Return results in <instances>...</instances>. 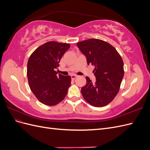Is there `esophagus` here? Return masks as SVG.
Returning a JSON list of instances; mask_svg holds the SVG:
<instances>
[{"label":"esophagus","mask_w":150,"mask_h":150,"mask_svg":"<svg viewBox=\"0 0 150 150\" xmlns=\"http://www.w3.org/2000/svg\"><path fill=\"white\" fill-rule=\"evenodd\" d=\"M71 77L72 79H75L77 78V77H78V76H76V75H71Z\"/></svg>","instance_id":"34e87169"}]
</instances>
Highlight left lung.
<instances>
[{
  "mask_svg": "<svg viewBox=\"0 0 150 150\" xmlns=\"http://www.w3.org/2000/svg\"><path fill=\"white\" fill-rule=\"evenodd\" d=\"M77 46L86 56L88 64L94 66L93 72L96 79L93 83L86 77V84L81 88V94L91 105L106 106L119 92L124 76L122 58L114 47L101 39L85 40Z\"/></svg>",
  "mask_w": 150,
  "mask_h": 150,
  "instance_id": "1",
  "label": "left lung"
}]
</instances>
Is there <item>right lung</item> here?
Wrapping results in <instances>:
<instances>
[{
  "label": "right lung",
  "instance_id": "right-lung-1",
  "mask_svg": "<svg viewBox=\"0 0 150 150\" xmlns=\"http://www.w3.org/2000/svg\"><path fill=\"white\" fill-rule=\"evenodd\" d=\"M70 44L49 41L36 49L28 62L27 76L30 90L38 100L54 106L64 99L71 78L55 71Z\"/></svg>",
  "mask_w": 150,
  "mask_h": 150
}]
</instances>
